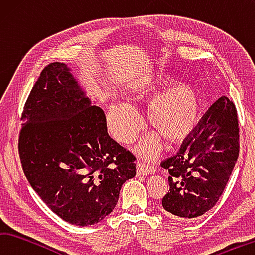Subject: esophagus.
I'll list each match as a JSON object with an SVG mask.
<instances>
[{
    "label": "esophagus",
    "instance_id": "obj_1",
    "mask_svg": "<svg viewBox=\"0 0 255 255\" xmlns=\"http://www.w3.org/2000/svg\"><path fill=\"white\" fill-rule=\"evenodd\" d=\"M155 169L153 167H150L145 163H141L139 162L136 164V175L137 176H148L151 175V173H154Z\"/></svg>",
    "mask_w": 255,
    "mask_h": 255
}]
</instances>
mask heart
<instances>
[{
	"label": "heart",
	"instance_id": "heart-1",
	"mask_svg": "<svg viewBox=\"0 0 255 255\" xmlns=\"http://www.w3.org/2000/svg\"><path fill=\"white\" fill-rule=\"evenodd\" d=\"M131 98L136 103L153 101L146 118L158 133L150 134L137 146V153L146 159L157 157L161 151L162 135L170 142H180L198 125L202 109L198 89L188 84L178 85V80L170 75H150L137 80L131 89ZM106 120L111 134L123 144L134 141L143 127L140 113L130 102L112 103Z\"/></svg>",
	"mask_w": 255,
	"mask_h": 255
}]
</instances>
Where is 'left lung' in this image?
I'll use <instances>...</instances> for the list:
<instances>
[{
	"mask_svg": "<svg viewBox=\"0 0 255 255\" xmlns=\"http://www.w3.org/2000/svg\"><path fill=\"white\" fill-rule=\"evenodd\" d=\"M239 132L235 105L220 97L177 154L161 164L170 175L161 202L168 216L188 221L215 206L238 161Z\"/></svg>",
	"mask_w": 255,
	"mask_h": 255,
	"instance_id": "1",
	"label": "left lung"
}]
</instances>
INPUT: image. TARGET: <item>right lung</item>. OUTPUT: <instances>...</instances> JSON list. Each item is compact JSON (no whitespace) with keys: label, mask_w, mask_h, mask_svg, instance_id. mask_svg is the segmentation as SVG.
Wrapping results in <instances>:
<instances>
[{"label":"right lung","mask_w":255,"mask_h":255,"mask_svg":"<svg viewBox=\"0 0 255 255\" xmlns=\"http://www.w3.org/2000/svg\"><path fill=\"white\" fill-rule=\"evenodd\" d=\"M73 69L42 70L22 113L19 154L29 184L70 224L88 226L113 212L135 176L134 157L107 133L106 118Z\"/></svg>","instance_id":"right-lung-1"}]
</instances>
